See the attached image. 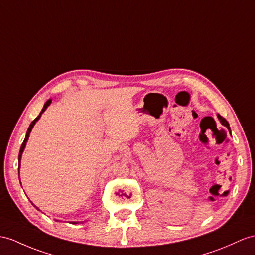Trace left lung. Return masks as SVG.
I'll use <instances>...</instances> for the list:
<instances>
[{"label":"left lung","mask_w":255,"mask_h":255,"mask_svg":"<svg viewBox=\"0 0 255 255\" xmlns=\"http://www.w3.org/2000/svg\"><path fill=\"white\" fill-rule=\"evenodd\" d=\"M217 118H219V120L221 121V123L223 124V126L226 127V128H228V131L231 132V128H229V124H228V122L224 119V118H223V117H222V116H220V115H217Z\"/></svg>","instance_id":"8db88e82"}]
</instances>
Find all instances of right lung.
<instances>
[{
	"instance_id": "1",
	"label": "right lung",
	"mask_w": 255,
	"mask_h": 255,
	"mask_svg": "<svg viewBox=\"0 0 255 255\" xmlns=\"http://www.w3.org/2000/svg\"><path fill=\"white\" fill-rule=\"evenodd\" d=\"M51 103H52V99H48V101L44 104V106H43V109L41 110V113H40V115L35 118V119L31 122V124L29 126V128H28V131H27V134H26V137H24V140H23V142H22V145H21V147H20V151H19V156H18V174H19V167H20V160H21V156H22V152H23V149H24V147H26V144H27V141H28V138H29V135H30V133H31V129L33 128V127H34V124H35V122L38 121L40 118H41V115L44 113V111L46 110V108L49 106V105H51ZM20 181V179H19ZM33 204V203H32ZM34 206V204H33ZM35 207V206H34ZM36 209L39 210V208L38 207H35ZM72 224H78V222H72Z\"/></svg>"
}]
</instances>
